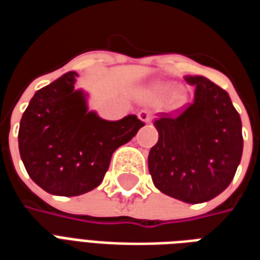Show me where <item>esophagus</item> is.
Returning a JSON list of instances; mask_svg holds the SVG:
<instances>
[{
    "label": "esophagus",
    "instance_id": "esophagus-1",
    "mask_svg": "<svg viewBox=\"0 0 260 260\" xmlns=\"http://www.w3.org/2000/svg\"><path fill=\"white\" fill-rule=\"evenodd\" d=\"M138 117H139V119H141L142 122H145V124H149V122L152 121V114H150V111H147V110H142V111H139Z\"/></svg>",
    "mask_w": 260,
    "mask_h": 260
}]
</instances>
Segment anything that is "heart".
<instances>
[{
  "mask_svg": "<svg viewBox=\"0 0 260 260\" xmlns=\"http://www.w3.org/2000/svg\"><path fill=\"white\" fill-rule=\"evenodd\" d=\"M171 85H157L153 87V94L158 99H161V97H166L170 94V103L173 104V106H180L181 103L184 102V94L181 93L180 90H173Z\"/></svg>",
  "mask_w": 260,
  "mask_h": 260,
  "instance_id": "1",
  "label": "heart"
}]
</instances>
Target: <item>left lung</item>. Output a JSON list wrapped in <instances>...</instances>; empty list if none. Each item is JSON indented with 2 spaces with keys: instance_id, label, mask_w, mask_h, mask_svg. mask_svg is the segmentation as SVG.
Returning a JSON list of instances; mask_svg holds the SVG:
<instances>
[{
  "instance_id": "8db88e82",
  "label": "left lung",
  "mask_w": 260,
  "mask_h": 260,
  "mask_svg": "<svg viewBox=\"0 0 260 260\" xmlns=\"http://www.w3.org/2000/svg\"><path fill=\"white\" fill-rule=\"evenodd\" d=\"M193 102L158 113V141L149 152L154 186L185 203H202L230 185L242 156V124L229 93L203 76H185Z\"/></svg>"
}]
</instances>
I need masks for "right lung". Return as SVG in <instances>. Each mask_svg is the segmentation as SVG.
Wrapping results in <instances>:
<instances>
[{
    "label": "right lung",
    "instance_id": "add662e5",
    "mask_svg": "<svg viewBox=\"0 0 260 260\" xmlns=\"http://www.w3.org/2000/svg\"><path fill=\"white\" fill-rule=\"evenodd\" d=\"M71 71L37 90L22 115L19 153L31 180L57 196H78L102 184L113 153L143 126L131 114L119 121L87 111Z\"/></svg>",
    "mask_w": 260,
    "mask_h": 260
}]
</instances>
